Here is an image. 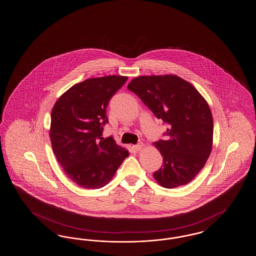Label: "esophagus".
Wrapping results in <instances>:
<instances>
[{
    "instance_id": "esophagus-1",
    "label": "esophagus",
    "mask_w": 256,
    "mask_h": 256,
    "mask_svg": "<svg viewBox=\"0 0 256 256\" xmlns=\"http://www.w3.org/2000/svg\"><path fill=\"white\" fill-rule=\"evenodd\" d=\"M144 148V144L143 143H139L137 144H135V146H133V148L135 150H141L142 148Z\"/></svg>"
}]
</instances>
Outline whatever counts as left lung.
Masks as SVG:
<instances>
[{
	"label": "left lung",
	"instance_id": "left-lung-1",
	"mask_svg": "<svg viewBox=\"0 0 256 256\" xmlns=\"http://www.w3.org/2000/svg\"><path fill=\"white\" fill-rule=\"evenodd\" d=\"M128 88L168 124V139L154 143L163 156L154 179L166 188L190 183L204 168L212 148L214 120L204 97L192 84L172 74L139 76Z\"/></svg>",
	"mask_w": 256,
	"mask_h": 256
}]
</instances>
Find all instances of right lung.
<instances>
[{
  "label": "right lung",
  "mask_w": 256,
  "mask_h": 256,
  "mask_svg": "<svg viewBox=\"0 0 256 256\" xmlns=\"http://www.w3.org/2000/svg\"><path fill=\"white\" fill-rule=\"evenodd\" d=\"M128 77L110 75L74 84L52 112V150L64 172L84 188H100L112 179L128 152L112 137L104 139L106 106Z\"/></svg>",
  "instance_id": "add662e5"
}]
</instances>
